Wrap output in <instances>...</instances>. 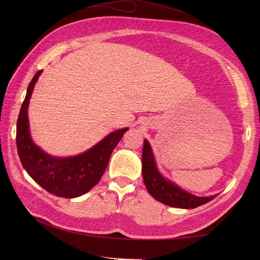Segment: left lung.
I'll use <instances>...</instances> for the list:
<instances>
[{"mask_svg": "<svg viewBox=\"0 0 260 260\" xmlns=\"http://www.w3.org/2000/svg\"><path fill=\"white\" fill-rule=\"evenodd\" d=\"M142 151V175L145 186L148 193L151 194L155 200L177 208H195L204 205L216 195L209 196V198H200L191 193H187L182 188H180L174 182L165 179L160 172L157 170L155 158L153 155L152 147L148 141L144 140Z\"/></svg>", "mask_w": 260, "mask_h": 260, "instance_id": "8db88e82", "label": "left lung"}]
</instances>
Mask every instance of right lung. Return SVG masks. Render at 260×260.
<instances>
[{"instance_id":"obj_1","label":"right lung","mask_w":260,"mask_h":260,"mask_svg":"<svg viewBox=\"0 0 260 260\" xmlns=\"http://www.w3.org/2000/svg\"><path fill=\"white\" fill-rule=\"evenodd\" d=\"M42 70L30 81L17 119L16 144L22 167L36 182L58 198L74 199L89 192L104 175L109 158L128 128L109 133L88 151L73 157H55L37 146L30 136L28 105Z\"/></svg>"}]
</instances>
